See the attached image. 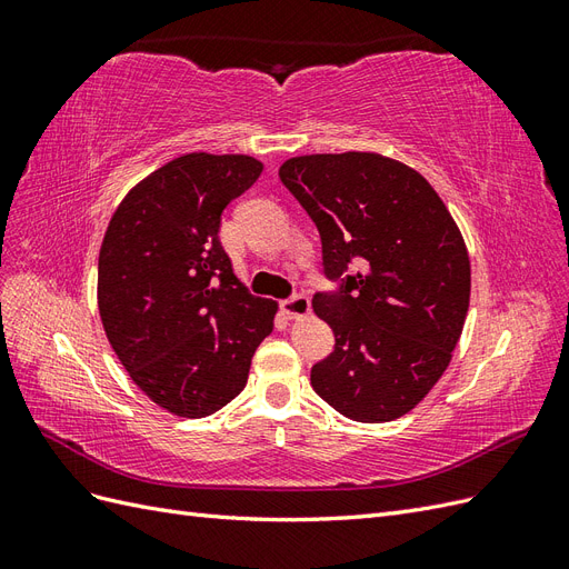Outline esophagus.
Returning <instances> with one entry per match:
<instances>
[{
    "label": "esophagus",
    "instance_id": "obj_1",
    "mask_svg": "<svg viewBox=\"0 0 569 569\" xmlns=\"http://www.w3.org/2000/svg\"><path fill=\"white\" fill-rule=\"evenodd\" d=\"M282 311L287 318H306L308 313H311V299L299 295V297H291V299H284L282 301Z\"/></svg>",
    "mask_w": 569,
    "mask_h": 569
}]
</instances>
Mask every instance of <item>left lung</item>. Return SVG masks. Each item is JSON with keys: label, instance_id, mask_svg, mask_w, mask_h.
Returning <instances> with one entry per match:
<instances>
[{"label": "left lung", "instance_id": "8db88e82", "mask_svg": "<svg viewBox=\"0 0 569 569\" xmlns=\"http://www.w3.org/2000/svg\"><path fill=\"white\" fill-rule=\"evenodd\" d=\"M280 180L320 232L327 278L313 311L337 347L311 370L322 401L356 422L406 416L449 368L470 308V256L416 168L375 151L287 159Z\"/></svg>", "mask_w": 569, "mask_h": 569}]
</instances>
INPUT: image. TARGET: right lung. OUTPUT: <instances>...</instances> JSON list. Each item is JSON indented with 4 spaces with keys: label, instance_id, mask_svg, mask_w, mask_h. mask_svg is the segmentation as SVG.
I'll return each instance as SVG.
<instances>
[{
    "label": "right lung",
    "instance_id": "add662e5",
    "mask_svg": "<svg viewBox=\"0 0 569 569\" xmlns=\"http://www.w3.org/2000/svg\"><path fill=\"white\" fill-rule=\"evenodd\" d=\"M263 173L247 153H184L118 203L99 251L97 303L130 380L178 418H206L247 387L278 301L232 270L220 213Z\"/></svg>",
    "mask_w": 569,
    "mask_h": 569
}]
</instances>
